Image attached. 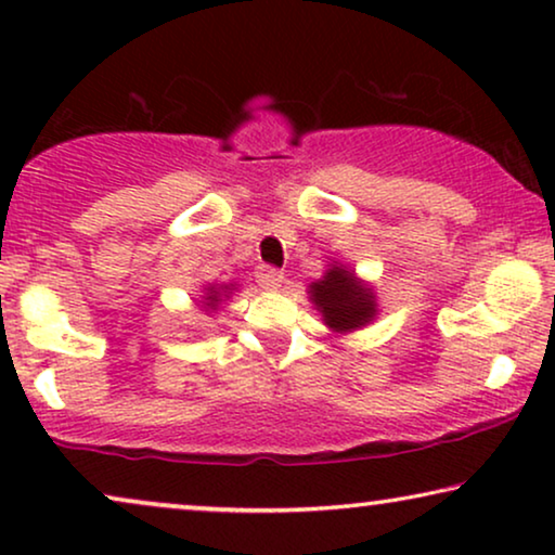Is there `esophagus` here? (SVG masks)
Listing matches in <instances>:
<instances>
[{
  "label": "esophagus",
  "instance_id": "esophagus-1",
  "mask_svg": "<svg viewBox=\"0 0 555 555\" xmlns=\"http://www.w3.org/2000/svg\"><path fill=\"white\" fill-rule=\"evenodd\" d=\"M285 275L280 272L278 268H270V264H262L260 270H257V283H260L264 291H278L280 285H283Z\"/></svg>",
  "mask_w": 555,
  "mask_h": 555
}]
</instances>
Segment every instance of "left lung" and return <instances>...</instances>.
<instances>
[{
	"label": "left lung",
	"instance_id": "8db88e82",
	"mask_svg": "<svg viewBox=\"0 0 555 555\" xmlns=\"http://www.w3.org/2000/svg\"><path fill=\"white\" fill-rule=\"evenodd\" d=\"M310 300L323 313L325 325L338 333L359 331L376 318L374 291L340 262L331 264L325 275L310 285Z\"/></svg>",
	"mask_w": 555,
	"mask_h": 555
}]
</instances>
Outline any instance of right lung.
<instances>
[{"label":"right lung","mask_w":555,"mask_h":555,"mask_svg":"<svg viewBox=\"0 0 555 555\" xmlns=\"http://www.w3.org/2000/svg\"><path fill=\"white\" fill-rule=\"evenodd\" d=\"M204 308L207 310H217L219 308V302H222V295L224 298H230V291H232V285H222V287H217V285H209V287H204Z\"/></svg>","instance_id":"add662e5"}]
</instances>
